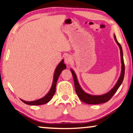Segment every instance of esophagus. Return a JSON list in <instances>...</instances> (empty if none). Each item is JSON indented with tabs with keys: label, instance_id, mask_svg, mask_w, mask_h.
<instances>
[{
	"label": "esophagus",
	"instance_id": "esophagus-1",
	"mask_svg": "<svg viewBox=\"0 0 133 133\" xmlns=\"http://www.w3.org/2000/svg\"><path fill=\"white\" fill-rule=\"evenodd\" d=\"M72 60V57H71L70 55H66V56H65L64 61H65V63H66L67 65H69V64H70Z\"/></svg>",
	"mask_w": 133,
	"mask_h": 133
}]
</instances>
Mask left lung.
<instances>
[{
    "label": "left lung",
    "mask_w": 133,
    "mask_h": 133,
    "mask_svg": "<svg viewBox=\"0 0 133 133\" xmlns=\"http://www.w3.org/2000/svg\"><path fill=\"white\" fill-rule=\"evenodd\" d=\"M114 38L115 40L119 46V49H120V53H121V64H122V66H121V75L119 76L118 80H117L116 84L113 87V89L105 94L101 95H90L89 93H85L84 91L82 89V88L80 86L78 81L77 79V77L75 73L72 69H70L71 72H72L73 78H74V85L75 88L76 93L77 94L78 96L81 99V101L83 102H85L86 104H102L106 102L109 101L110 99L112 98V96L115 95V93L116 92L117 89L120 87L121 84L122 83V81L123 80V78H124V74H125V65H124V61H123V51L121 47V45L119 43V42L117 41L116 37V35H114Z\"/></svg>",
    "instance_id": "1"
}]
</instances>
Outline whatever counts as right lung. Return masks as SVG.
<instances>
[{
  "label": "right lung",
  "instance_id": "add662e5",
  "mask_svg": "<svg viewBox=\"0 0 133 133\" xmlns=\"http://www.w3.org/2000/svg\"><path fill=\"white\" fill-rule=\"evenodd\" d=\"M66 69V64H64V59H62V61L59 63L57 67H56L55 72L54 74V79L53 83L50 88V90L49 92L46 94V96L43 97L42 98L39 99L36 101H23L21 99L22 102L28 105H43L44 104L48 103L49 102L50 99L52 98L54 95L55 94V90H56V85H57V80L58 79V77L59 75L61 73V72L64 70V69Z\"/></svg>",
  "mask_w": 133,
  "mask_h": 133
}]
</instances>
